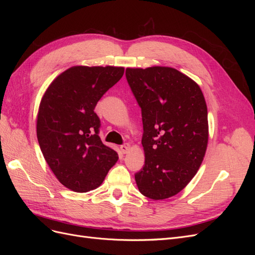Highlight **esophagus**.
<instances>
[{"instance_id": "34e87169", "label": "esophagus", "mask_w": 255, "mask_h": 255, "mask_svg": "<svg viewBox=\"0 0 255 255\" xmlns=\"http://www.w3.org/2000/svg\"><path fill=\"white\" fill-rule=\"evenodd\" d=\"M129 148H130L129 144H128V143H126V144H123V145L120 146V151H121L123 154H126V153L128 152Z\"/></svg>"}]
</instances>
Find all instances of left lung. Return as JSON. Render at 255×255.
I'll list each match as a JSON object with an SVG mask.
<instances>
[{
    "instance_id": "1",
    "label": "left lung",
    "mask_w": 255,
    "mask_h": 255,
    "mask_svg": "<svg viewBox=\"0 0 255 255\" xmlns=\"http://www.w3.org/2000/svg\"><path fill=\"white\" fill-rule=\"evenodd\" d=\"M127 80L141 107L144 165L135 174L143 196L164 200L187 186L201 166L208 141L203 92L171 67L127 68Z\"/></svg>"
}]
</instances>
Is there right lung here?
<instances>
[{"label": "right lung", "mask_w": 255, "mask_h": 255, "mask_svg": "<svg viewBox=\"0 0 255 255\" xmlns=\"http://www.w3.org/2000/svg\"><path fill=\"white\" fill-rule=\"evenodd\" d=\"M123 73V67L74 66L55 78L41 98L38 142L56 179L75 192L99 187L118 160L98 135L95 107Z\"/></svg>", "instance_id": "add662e5"}]
</instances>
